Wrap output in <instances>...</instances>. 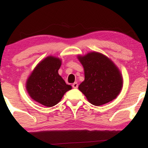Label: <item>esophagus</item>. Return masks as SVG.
<instances>
[{
  "label": "esophagus",
  "instance_id": "obj_1",
  "mask_svg": "<svg viewBox=\"0 0 148 148\" xmlns=\"http://www.w3.org/2000/svg\"><path fill=\"white\" fill-rule=\"evenodd\" d=\"M72 87L74 88H75V89H76V88H78V84H77V83L74 82V84H72Z\"/></svg>",
  "mask_w": 148,
  "mask_h": 148
}]
</instances>
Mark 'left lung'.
I'll return each instance as SVG.
<instances>
[{
	"label": "left lung",
	"mask_w": 148,
	"mask_h": 148,
	"mask_svg": "<svg viewBox=\"0 0 148 148\" xmlns=\"http://www.w3.org/2000/svg\"><path fill=\"white\" fill-rule=\"evenodd\" d=\"M77 58L84 67L85 75L79 90L88 101L95 106H101L115 99L122 90L123 79L114 62L96 51Z\"/></svg>",
	"instance_id": "1"
}]
</instances>
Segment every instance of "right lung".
I'll use <instances>...</instances> for the list:
<instances>
[{"label": "right lung", "instance_id": "right-lung-1", "mask_svg": "<svg viewBox=\"0 0 148 148\" xmlns=\"http://www.w3.org/2000/svg\"><path fill=\"white\" fill-rule=\"evenodd\" d=\"M61 63L59 58L49 56L37 64L25 83L26 90L34 101L47 107L53 106L72 89L59 75Z\"/></svg>", "mask_w": 148, "mask_h": 148}]
</instances>
